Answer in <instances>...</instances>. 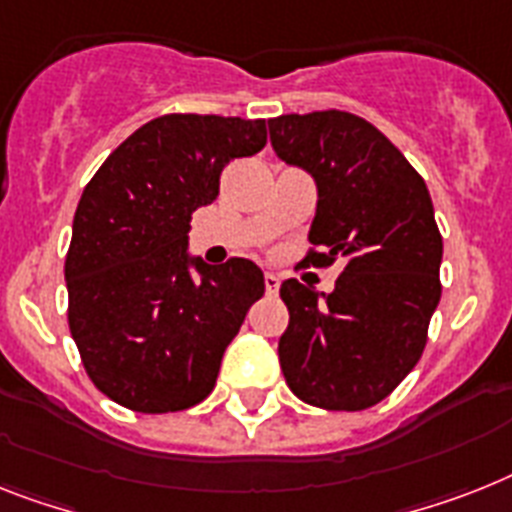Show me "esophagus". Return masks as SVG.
Returning <instances> with one entry per match:
<instances>
[{
	"label": "esophagus",
	"instance_id": "esophagus-1",
	"mask_svg": "<svg viewBox=\"0 0 512 512\" xmlns=\"http://www.w3.org/2000/svg\"><path fill=\"white\" fill-rule=\"evenodd\" d=\"M264 287H266V295H277V290H280V277L272 272L264 274Z\"/></svg>",
	"mask_w": 512,
	"mask_h": 512
}]
</instances>
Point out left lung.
Instances as JSON below:
<instances>
[{
    "label": "left lung",
    "instance_id": "left-lung-1",
    "mask_svg": "<svg viewBox=\"0 0 512 512\" xmlns=\"http://www.w3.org/2000/svg\"><path fill=\"white\" fill-rule=\"evenodd\" d=\"M274 154L316 183L308 264L342 259L332 293L285 280L280 337L287 387L324 411H363L403 382L442 295L432 196L387 135L350 112L269 120Z\"/></svg>",
    "mask_w": 512,
    "mask_h": 512
}]
</instances>
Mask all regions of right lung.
Returning <instances> with one entry per match:
<instances>
[{"instance_id":"1","label":"right lung","mask_w":512,"mask_h":512,"mask_svg":"<svg viewBox=\"0 0 512 512\" xmlns=\"http://www.w3.org/2000/svg\"><path fill=\"white\" fill-rule=\"evenodd\" d=\"M264 146V120L164 114L83 190L65 259L67 322L86 374L114 403L172 413L214 390L264 274L248 259L190 256V214L219 196L232 159Z\"/></svg>"}]
</instances>
